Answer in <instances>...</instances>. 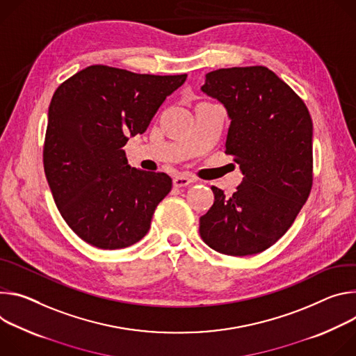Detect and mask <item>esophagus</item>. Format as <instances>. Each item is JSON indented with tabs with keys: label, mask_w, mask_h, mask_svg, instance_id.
Wrapping results in <instances>:
<instances>
[{
	"label": "esophagus",
	"mask_w": 356,
	"mask_h": 356,
	"mask_svg": "<svg viewBox=\"0 0 356 356\" xmlns=\"http://www.w3.org/2000/svg\"><path fill=\"white\" fill-rule=\"evenodd\" d=\"M192 182H195V179L188 177V175H177L174 178V186L175 188H182V186H186V185H189Z\"/></svg>",
	"instance_id": "obj_1"
}]
</instances>
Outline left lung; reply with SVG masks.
<instances>
[{
	"instance_id": "obj_1",
	"label": "left lung",
	"mask_w": 356,
	"mask_h": 356,
	"mask_svg": "<svg viewBox=\"0 0 356 356\" xmlns=\"http://www.w3.org/2000/svg\"><path fill=\"white\" fill-rule=\"evenodd\" d=\"M227 110L225 154L243 181L232 196L211 186L202 241L229 256L260 253L290 229L312 186V120L302 99L266 66L207 73L201 88Z\"/></svg>"
}]
</instances>
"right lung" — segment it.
Listing matches in <instances>:
<instances>
[{
	"instance_id": "right-lung-1",
	"label": "right lung",
	"mask_w": 356,
	"mask_h": 356,
	"mask_svg": "<svg viewBox=\"0 0 356 356\" xmlns=\"http://www.w3.org/2000/svg\"><path fill=\"white\" fill-rule=\"evenodd\" d=\"M186 74H141L106 65L74 73L55 90L44 168L55 204L86 243L124 249L147 234L172 188L164 172L131 168L123 147L143 134Z\"/></svg>"
}]
</instances>
